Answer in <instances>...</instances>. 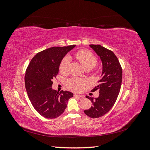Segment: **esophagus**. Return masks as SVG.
<instances>
[{"mask_svg": "<svg viewBox=\"0 0 150 150\" xmlns=\"http://www.w3.org/2000/svg\"><path fill=\"white\" fill-rule=\"evenodd\" d=\"M74 97H79V98H83V97H84L83 95L78 94H76V93L74 94Z\"/></svg>", "mask_w": 150, "mask_h": 150, "instance_id": "1", "label": "esophagus"}]
</instances>
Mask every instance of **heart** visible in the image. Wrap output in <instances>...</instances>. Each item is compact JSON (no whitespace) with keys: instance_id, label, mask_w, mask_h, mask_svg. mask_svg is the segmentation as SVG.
Wrapping results in <instances>:
<instances>
[{"instance_id":"1","label":"heart","mask_w":150,"mask_h":150,"mask_svg":"<svg viewBox=\"0 0 150 150\" xmlns=\"http://www.w3.org/2000/svg\"><path fill=\"white\" fill-rule=\"evenodd\" d=\"M76 56L85 69H91L96 66L97 63V59L94 56V54L89 51H86V50H81V51H78L76 53ZM70 61L71 58L69 56H66L62 60L59 67V70L61 72H64L67 71ZM85 84L86 81L84 79L76 78H72L66 81L67 87L72 90L77 91L82 89L83 86Z\"/></svg>"}]
</instances>
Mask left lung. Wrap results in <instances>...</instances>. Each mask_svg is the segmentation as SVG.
<instances>
[{
  "instance_id": "8db88e82",
  "label": "left lung",
  "mask_w": 150,
  "mask_h": 150,
  "mask_svg": "<svg viewBox=\"0 0 150 150\" xmlns=\"http://www.w3.org/2000/svg\"><path fill=\"white\" fill-rule=\"evenodd\" d=\"M100 58L103 69L99 83L92 91H99L98 98L86 96L91 101L93 106L84 110L85 114L92 118H98L106 115L114 105L120 93L122 82V68L112 51L100 45H89Z\"/></svg>"
}]
</instances>
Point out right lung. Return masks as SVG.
I'll return each instance as SVG.
<instances>
[{
  "label": "right lung",
  "mask_w": 150,
  "mask_h": 150,
  "mask_svg": "<svg viewBox=\"0 0 150 150\" xmlns=\"http://www.w3.org/2000/svg\"><path fill=\"white\" fill-rule=\"evenodd\" d=\"M76 46L52 47L36 54L25 74V86L35 110L43 117L56 118L64 112L73 93L57 92L52 88V79L59 72L62 59Z\"/></svg>",
  "instance_id": "obj_1"
}]
</instances>
